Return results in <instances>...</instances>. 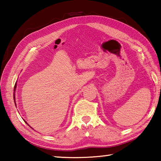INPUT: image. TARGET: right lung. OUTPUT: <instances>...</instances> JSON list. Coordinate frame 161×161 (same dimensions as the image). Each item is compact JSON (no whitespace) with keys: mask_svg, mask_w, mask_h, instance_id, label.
<instances>
[{"mask_svg":"<svg viewBox=\"0 0 161 161\" xmlns=\"http://www.w3.org/2000/svg\"><path fill=\"white\" fill-rule=\"evenodd\" d=\"M15 88H16V83H15V86H14V91L15 90ZM13 98H14V102H15V92H14V94H13ZM16 106V105H15ZM25 123H27L26 121H25Z\"/></svg>","mask_w":161,"mask_h":161,"instance_id":"obj_1","label":"right lung"}]
</instances>
